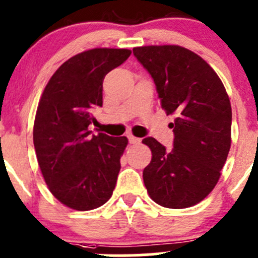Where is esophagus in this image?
Returning <instances> with one entry per match:
<instances>
[{"instance_id":"1","label":"esophagus","mask_w":258,"mask_h":258,"mask_svg":"<svg viewBox=\"0 0 258 258\" xmlns=\"http://www.w3.org/2000/svg\"><path fill=\"white\" fill-rule=\"evenodd\" d=\"M128 141H130V144H132V145H135V144H140V141H141V139H139V137H135L134 135H128Z\"/></svg>"}]
</instances>
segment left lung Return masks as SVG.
<instances>
[{
	"label": "left lung",
	"mask_w": 258,
	"mask_h": 258,
	"mask_svg": "<svg viewBox=\"0 0 258 258\" xmlns=\"http://www.w3.org/2000/svg\"><path fill=\"white\" fill-rule=\"evenodd\" d=\"M134 54L155 81L161 107L176 116L172 150L153 137L142 140L152 152L146 188L160 206H195L215 188L230 152L232 110L225 86L202 57L181 46H142Z\"/></svg>",
	"instance_id": "obj_1"
}]
</instances>
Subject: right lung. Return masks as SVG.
Listing matches in <instances>:
<instances>
[{"label":"right lung","instance_id":"right-lung-1","mask_svg":"<svg viewBox=\"0 0 258 258\" xmlns=\"http://www.w3.org/2000/svg\"><path fill=\"white\" fill-rule=\"evenodd\" d=\"M131 54L127 48H93L57 69L43 90L33 124L38 166L51 194L64 206L90 211L112 196L127 137H111L88 126L102 107L106 75Z\"/></svg>","mask_w":258,"mask_h":258}]
</instances>
